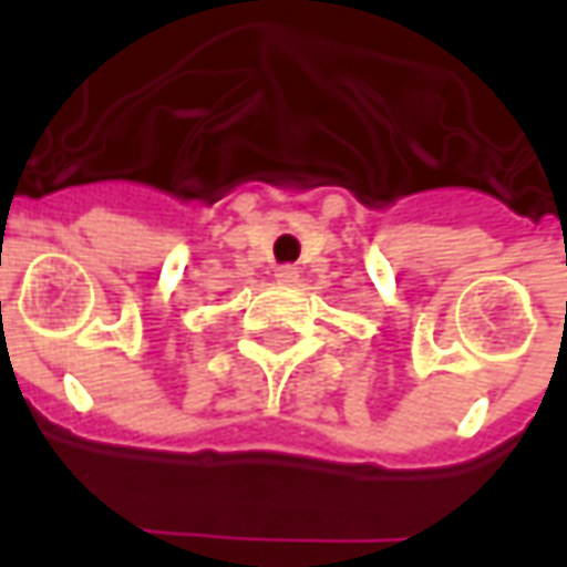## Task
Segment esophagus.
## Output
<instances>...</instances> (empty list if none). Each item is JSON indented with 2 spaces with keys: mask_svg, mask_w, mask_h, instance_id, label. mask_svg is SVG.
<instances>
[{
  "mask_svg": "<svg viewBox=\"0 0 567 567\" xmlns=\"http://www.w3.org/2000/svg\"><path fill=\"white\" fill-rule=\"evenodd\" d=\"M297 276H300V272H297V267H279V270H276V282H279V285H295Z\"/></svg>",
  "mask_w": 567,
  "mask_h": 567,
  "instance_id": "1",
  "label": "esophagus"
}]
</instances>
